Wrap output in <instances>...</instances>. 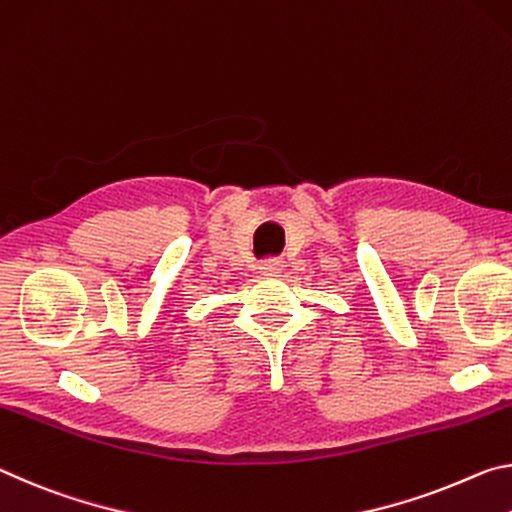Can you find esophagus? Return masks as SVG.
<instances>
[{
  "instance_id": "obj_1",
  "label": "esophagus",
  "mask_w": 512,
  "mask_h": 512,
  "mask_svg": "<svg viewBox=\"0 0 512 512\" xmlns=\"http://www.w3.org/2000/svg\"><path fill=\"white\" fill-rule=\"evenodd\" d=\"M263 276H279L281 272H283V261H270V263H265L263 267Z\"/></svg>"
}]
</instances>
